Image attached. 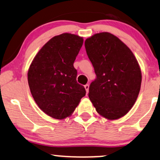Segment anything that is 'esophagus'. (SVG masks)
Returning <instances> with one entry per match:
<instances>
[{
    "mask_svg": "<svg viewBox=\"0 0 160 160\" xmlns=\"http://www.w3.org/2000/svg\"><path fill=\"white\" fill-rule=\"evenodd\" d=\"M84 88H85V89H86V93H88V89H89V85H88V84L85 85Z\"/></svg>",
    "mask_w": 160,
    "mask_h": 160,
    "instance_id": "1",
    "label": "esophagus"
}]
</instances>
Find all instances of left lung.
I'll list each match as a JSON object with an SVG mask.
<instances>
[{"mask_svg": "<svg viewBox=\"0 0 160 160\" xmlns=\"http://www.w3.org/2000/svg\"><path fill=\"white\" fill-rule=\"evenodd\" d=\"M97 78L88 97L101 117L114 120L124 117L136 102L142 72L131 50L109 32H100L85 41Z\"/></svg>", "mask_w": 160, "mask_h": 160, "instance_id": "1", "label": "left lung"}]
</instances>
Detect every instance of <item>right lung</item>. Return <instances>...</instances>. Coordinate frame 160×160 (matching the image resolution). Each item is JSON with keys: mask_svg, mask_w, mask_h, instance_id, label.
Instances as JSON below:
<instances>
[{"mask_svg": "<svg viewBox=\"0 0 160 160\" xmlns=\"http://www.w3.org/2000/svg\"><path fill=\"white\" fill-rule=\"evenodd\" d=\"M83 38L70 33L54 36L39 50L28 70V83L41 111L57 120L73 114L86 89L77 82L73 64Z\"/></svg>", "mask_w": 160, "mask_h": 160, "instance_id": "1", "label": "right lung"}]
</instances>
